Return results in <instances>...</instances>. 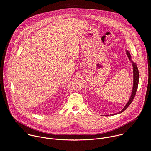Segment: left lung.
Wrapping results in <instances>:
<instances>
[{
	"label": "left lung",
	"instance_id": "8db88e82",
	"mask_svg": "<svg viewBox=\"0 0 151 151\" xmlns=\"http://www.w3.org/2000/svg\"><path fill=\"white\" fill-rule=\"evenodd\" d=\"M126 54L129 59V60L131 62L132 64V66H133V87H132V92H131V96L129 98V99L128 101V102L127 103V104L125 105V106L124 107V108L119 112L117 113H114V114H110L111 116V115H116V114H119V113H122L123 111H124L127 108H128L129 106V105L131 104V103L132 102L135 96V94H136V92H137V88H138V81H139V71H138V67H137V65H136L135 63L133 62L132 60H131V55L129 53V52L127 50H126Z\"/></svg>",
	"mask_w": 151,
	"mask_h": 151
}]
</instances>
